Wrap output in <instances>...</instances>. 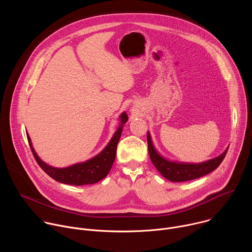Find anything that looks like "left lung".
<instances>
[{"label": "left lung", "mask_w": 252, "mask_h": 252, "mask_svg": "<svg viewBox=\"0 0 252 252\" xmlns=\"http://www.w3.org/2000/svg\"><path fill=\"white\" fill-rule=\"evenodd\" d=\"M148 148L151 159L157 169L161 173L163 177L170 182L174 183H181V182H188L191 179H195L201 177L215 168H218L219 165L223 160L227 150L220 155V157L207 160L202 163H181V162H174L169 161L162 157H160L153 146V141L151 139V135L148 132Z\"/></svg>", "instance_id": "8db88e82"}]
</instances>
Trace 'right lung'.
<instances>
[{
	"mask_svg": "<svg viewBox=\"0 0 252 252\" xmlns=\"http://www.w3.org/2000/svg\"><path fill=\"white\" fill-rule=\"evenodd\" d=\"M121 126L118 128L116 133L114 134L113 138L109 142V145L105 147V149L96 157L91 158L88 161L77 163L68 167L64 168H57L51 165H48L44 161L40 159V158L35 154L32 149L31 138L29 135L28 141L32 153L33 155L34 159L37 160L38 164L41 168L55 181L66 184L70 186H84V185H92L99 182L100 179L105 177L107 173L110 172L112 165L115 161L116 155H117V147L122 135L123 126L127 121V116L126 113H123L121 116Z\"/></svg>",
	"mask_w": 252,
	"mask_h": 252,
	"instance_id": "add662e5",
	"label": "right lung"
}]
</instances>
